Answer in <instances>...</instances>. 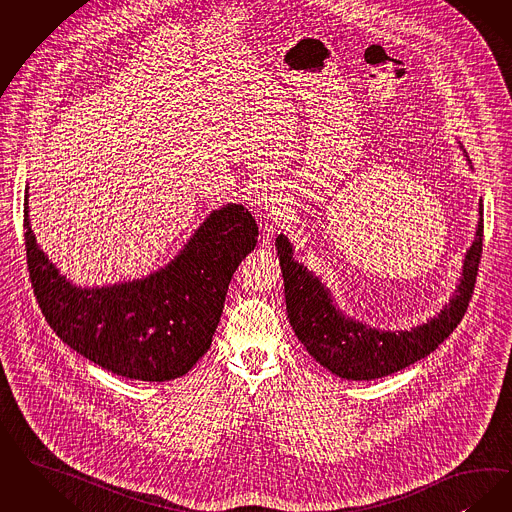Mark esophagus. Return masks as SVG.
I'll return each mask as SVG.
<instances>
[{"mask_svg": "<svg viewBox=\"0 0 512 512\" xmlns=\"http://www.w3.org/2000/svg\"><path fill=\"white\" fill-rule=\"evenodd\" d=\"M255 205L265 217H272L280 211V198L272 184L265 183L255 192Z\"/></svg>", "mask_w": 512, "mask_h": 512, "instance_id": "34e87169", "label": "esophagus"}]
</instances>
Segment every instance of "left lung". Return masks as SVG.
I'll list each match as a JSON object with an SVG mask.
<instances>
[{
	"instance_id": "obj_1",
	"label": "left lung",
	"mask_w": 512,
	"mask_h": 512,
	"mask_svg": "<svg viewBox=\"0 0 512 512\" xmlns=\"http://www.w3.org/2000/svg\"><path fill=\"white\" fill-rule=\"evenodd\" d=\"M478 215L476 238L465 255L461 282L450 303L436 318L409 331H379L347 318L333 305L331 293L322 282L293 259V246L280 234L276 249L286 286L287 318L308 354L331 373L352 381L387 377L429 356L450 337L469 307L482 257V204Z\"/></svg>"
}]
</instances>
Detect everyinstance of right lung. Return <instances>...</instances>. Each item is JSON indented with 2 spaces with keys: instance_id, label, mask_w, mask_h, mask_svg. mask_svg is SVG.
<instances>
[{
  "instance_id": "add662e5",
  "label": "right lung",
  "mask_w": 512,
  "mask_h": 512,
  "mask_svg": "<svg viewBox=\"0 0 512 512\" xmlns=\"http://www.w3.org/2000/svg\"><path fill=\"white\" fill-rule=\"evenodd\" d=\"M26 263L47 324L87 360L139 381L183 377L211 347L232 274L257 246L244 205L213 211L183 251L143 280L72 286L41 251L24 202Z\"/></svg>"
}]
</instances>
